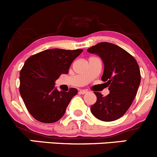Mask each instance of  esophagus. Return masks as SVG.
<instances>
[{
  "mask_svg": "<svg viewBox=\"0 0 157 157\" xmlns=\"http://www.w3.org/2000/svg\"><path fill=\"white\" fill-rule=\"evenodd\" d=\"M79 93H80V94H86V93H87V91H86V90H80Z\"/></svg>",
  "mask_w": 157,
  "mask_h": 157,
  "instance_id": "esophagus-1",
  "label": "esophagus"
}]
</instances>
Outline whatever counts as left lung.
Listing matches in <instances>:
<instances>
[{
  "label": "left lung",
  "instance_id": "obj_1",
  "mask_svg": "<svg viewBox=\"0 0 157 157\" xmlns=\"http://www.w3.org/2000/svg\"><path fill=\"white\" fill-rule=\"evenodd\" d=\"M87 52L99 55L103 61L104 72L101 79L110 91L106 96L95 92L97 99L90 111L101 121L118 119L125 114L137 95L140 83L138 64L125 50L109 42L98 43Z\"/></svg>",
  "mask_w": 157,
  "mask_h": 157
}]
</instances>
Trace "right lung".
I'll use <instances>...</instances> for the list:
<instances>
[{
    "label": "right lung",
    "instance_id": "add662e5",
    "mask_svg": "<svg viewBox=\"0 0 157 157\" xmlns=\"http://www.w3.org/2000/svg\"><path fill=\"white\" fill-rule=\"evenodd\" d=\"M83 49H47L29 57L20 73V93L32 116L43 123H54L62 118L77 90L58 91L56 80L68 73L74 60Z\"/></svg>",
    "mask_w": 157,
    "mask_h": 157
}]
</instances>
